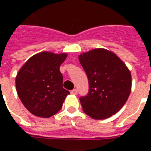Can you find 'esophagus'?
Wrapping results in <instances>:
<instances>
[{"label": "esophagus", "mask_w": 151, "mask_h": 151, "mask_svg": "<svg viewBox=\"0 0 151 151\" xmlns=\"http://www.w3.org/2000/svg\"><path fill=\"white\" fill-rule=\"evenodd\" d=\"M72 95H77L78 94V90L77 89H73V91H71V92H70Z\"/></svg>", "instance_id": "obj_1"}]
</instances>
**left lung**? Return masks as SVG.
Segmentation results:
<instances>
[{"instance_id": "8db88e82", "label": "left lung", "mask_w": 151, "mask_h": 151, "mask_svg": "<svg viewBox=\"0 0 151 151\" xmlns=\"http://www.w3.org/2000/svg\"><path fill=\"white\" fill-rule=\"evenodd\" d=\"M78 58L89 82L88 94L80 98L83 111L95 120L111 116L129 96L130 71L115 53L104 48L82 53Z\"/></svg>"}]
</instances>
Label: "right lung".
<instances>
[{"label": "right lung", "instance_id": "1", "mask_svg": "<svg viewBox=\"0 0 151 151\" xmlns=\"http://www.w3.org/2000/svg\"><path fill=\"white\" fill-rule=\"evenodd\" d=\"M66 53L42 52L31 56L19 69L16 90L26 108L35 116L47 118L62 108L69 91L63 88L60 66Z\"/></svg>", "mask_w": 151, "mask_h": 151}]
</instances>
